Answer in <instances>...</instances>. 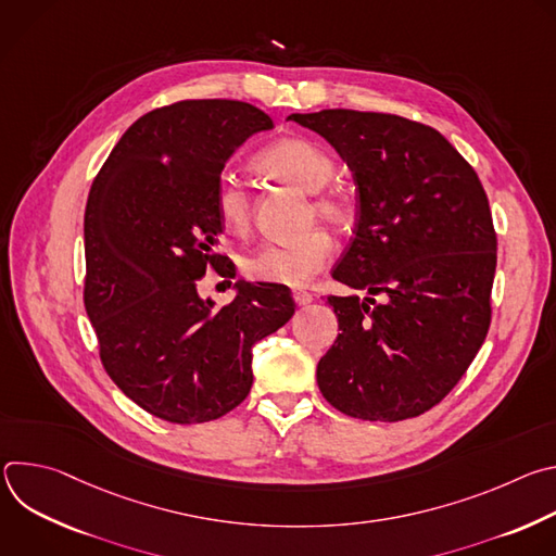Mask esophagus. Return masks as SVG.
<instances>
[{
  "label": "esophagus",
  "mask_w": 556,
  "mask_h": 556,
  "mask_svg": "<svg viewBox=\"0 0 556 556\" xmlns=\"http://www.w3.org/2000/svg\"><path fill=\"white\" fill-rule=\"evenodd\" d=\"M292 299L296 305H307L312 301V294L305 290H292Z\"/></svg>",
  "instance_id": "esophagus-1"
}]
</instances>
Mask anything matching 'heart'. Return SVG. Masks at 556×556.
<instances>
[{
    "mask_svg": "<svg viewBox=\"0 0 556 556\" xmlns=\"http://www.w3.org/2000/svg\"><path fill=\"white\" fill-rule=\"evenodd\" d=\"M255 169L273 180L292 185L312 195L307 219L319 217L330 226H345L352 219L350 198L330 187L337 157L321 142L288 136L270 142L255 155ZM215 213L222 228L235 237L251 230L253 204L249 189L232 176H222L215 185ZM334 240L328 230L312 228L294 242L264 244L242 260V273L253 281L305 286L332 260Z\"/></svg>",
    "mask_w": 556,
    "mask_h": 556,
    "instance_id": "obj_1",
    "label": "heart"
}]
</instances>
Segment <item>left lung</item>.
<instances>
[{"mask_svg": "<svg viewBox=\"0 0 556 556\" xmlns=\"http://www.w3.org/2000/svg\"><path fill=\"white\" fill-rule=\"evenodd\" d=\"M352 169L356 228L332 277L369 296H328L341 334L316 367L324 399L358 420L435 407L491 326L497 235L486 191L433 127L378 112L290 114ZM388 299L376 304L372 296Z\"/></svg>", "mask_w": 556, "mask_h": 556, "instance_id": "obj_1", "label": "left lung"}]
</instances>
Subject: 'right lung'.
I'll list each match as a JSON object with an SVG mask.
<instances>
[{
	"mask_svg": "<svg viewBox=\"0 0 556 556\" xmlns=\"http://www.w3.org/2000/svg\"><path fill=\"white\" fill-rule=\"evenodd\" d=\"M264 129L270 116L242 101L151 110L116 142L88 195L84 301L101 363L127 399L167 422H208L240 405L253 345L294 314L273 283H237L222 307L198 294L206 268L228 260L215 253V185L232 151Z\"/></svg>",
	"mask_w": 556,
	"mask_h": 556,
	"instance_id": "1",
	"label": "right lung"
}]
</instances>
